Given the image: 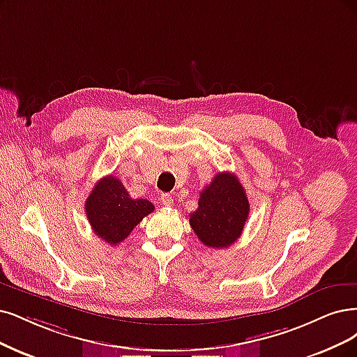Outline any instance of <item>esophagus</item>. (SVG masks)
Here are the masks:
<instances>
[{"label": "esophagus", "mask_w": 357, "mask_h": 357, "mask_svg": "<svg viewBox=\"0 0 357 357\" xmlns=\"http://www.w3.org/2000/svg\"><path fill=\"white\" fill-rule=\"evenodd\" d=\"M160 202H162L163 206H167V207H169V206L174 204V197H172L170 194H162Z\"/></svg>", "instance_id": "obj_1"}]
</instances>
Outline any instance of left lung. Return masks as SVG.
<instances>
[{"label":"left lung","mask_w":357,"mask_h":357,"mask_svg":"<svg viewBox=\"0 0 357 357\" xmlns=\"http://www.w3.org/2000/svg\"><path fill=\"white\" fill-rule=\"evenodd\" d=\"M248 212V199L238 178L222 172L200 192L190 225L204 245L227 248L241 236Z\"/></svg>","instance_id":"1"}]
</instances>
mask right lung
<instances>
[{
    "label": "right lung",
    "instance_id": "1",
    "mask_svg": "<svg viewBox=\"0 0 357 357\" xmlns=\"http://www.w3.org/2000/svg\"><path fill=\"white\" fill-rule=\"evenodd\" d=\"M153 210L151 202L130 199L123 183L113 175L101 178L85 202L92 231L110 245L122 243Z\"/></svg>",
    "mask_w": 357,
    "mask_h": 357
}]
</instances>
